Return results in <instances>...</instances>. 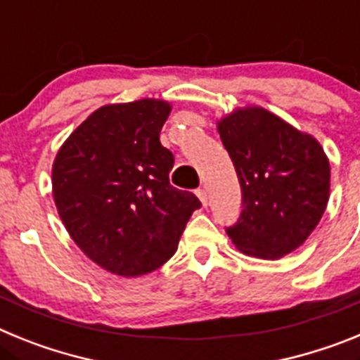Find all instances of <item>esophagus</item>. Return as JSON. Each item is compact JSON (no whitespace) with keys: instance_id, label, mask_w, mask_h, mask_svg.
<instances>
[{"instance_id":"34e87169","label":"esophagus","mask_w":360,"mask_h":360,"mask_svg":"<svg viewBox=\"0 0 360 360\" xmlns=\"http://www.w3.org/2000/svg\"><path fill=\"white\" fill-rule=\"evenodd\" d=\"M196 196H198V198H200V202H202L203 207H207V203H209L207 191H205V189H198V191H196Z\"/></svg>"}]
</instances>
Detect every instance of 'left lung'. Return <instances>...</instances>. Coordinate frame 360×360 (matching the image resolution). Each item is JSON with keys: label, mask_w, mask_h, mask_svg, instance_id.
<instances>
[{"label": "left lung", "mask_w": 360, "mask_h": 360, "mask_svg": "<svg viewBox=\"0 0 360 360\" xmlns=\"http://www.w3.org/2000/svg\"><path fill=\"white\" fill-rule=\"evenodd\" d=\"M241 186V212L227 227L247 256L278 259L303 245L330 196V162L311 135L263 108H241L218 122Z\"/></svg>", "instance_id": "1"}]
</instances>
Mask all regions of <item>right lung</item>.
Wrapping results in <instances>:
<instances>
[{"label": "right lung", "instance_id": "obj_1", "mask_svg": "<svg viewBox=\"0 0 360 360\" xmlns=\"http://www.w3.org/2000/svg\"><path fill=\"white\" fill-rule=\"evenodd\" d=\"M171 104L158 98L94 111L57 153L53 200L79 249L98 266L135 278L174 252L200 200L169 184L173 153L160 144Z\"/></svg>", "mask_w": 360, "mask_h": 360}]
</instances>
